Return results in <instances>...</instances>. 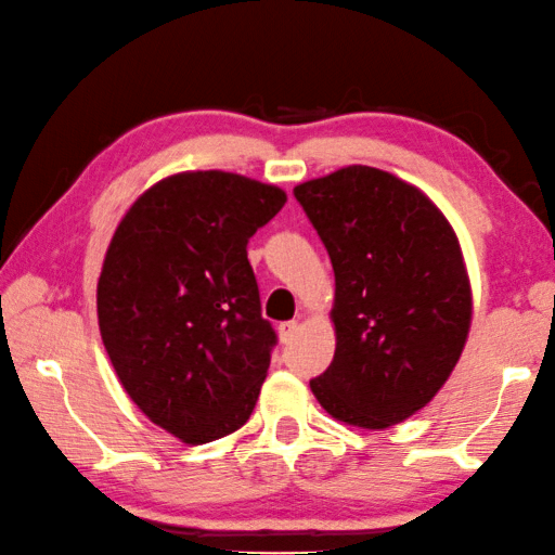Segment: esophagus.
I'll return each instance as SVG.
<instances>
[{"instance_id":"1","label":"esophagus","mask_w":555,"mask_h":555,"mask_svg":"<svg viewBox=\"0 0 555 555\" xmlns=\"http://www.w3.org/2000/svg\"><path fill=\"white\" fill-rule=\"evenodd\" d=\"M278 334H280V341L289 344V341L295 339V334H297V322H295V320L280 322V324H278Z\"/></svg>"}]
</instances>
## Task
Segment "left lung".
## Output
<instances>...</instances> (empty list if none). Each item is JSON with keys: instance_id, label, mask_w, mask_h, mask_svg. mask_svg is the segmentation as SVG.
I'll use <instances>...</instances> for the list:
<instances>
[{"instance_id": "1", "label": "left lung", "mask_w": 555, "mask_h": 555, "mask_svg": "<svg viewBox=\"0 0 555 555\" xmlns=\"http://www.w3.org/2000/svg\"><path fill=\"white\" fill-rule=\"evenodd\" d=\"M293 194L337 283V351L312 393L341 423H401L433 401L465 349L472 293L457 235L428 196L374 167L339 169Z\"/></svg>"}]
</instances>
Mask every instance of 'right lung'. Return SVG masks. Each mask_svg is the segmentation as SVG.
<instances>
[{"mask_svg":"<svg viewBox=\"0 0 555 555\" xmlns=\"http://www.w3.org/2000/svg\"><path fill=\"white\" fill-rule=\"evenodd\" d=\"M287 196L229 171H184L117 225L98 280V324L127 396L189 444L238 430L278 334L260 314L248 241Z\"/></svg>","mask_w":555,"mask_h":555,"instance_id":"obj_1","label":"right lung"}]
</instances>
